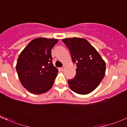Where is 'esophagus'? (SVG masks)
Listing matches in <instances>:
<instances>
[{
    "label": "esophagus",
    "instance_id": "1",
    "mask_svg": "<svg viewBox=\"0 0 127 127\" xmlns=\"http://www.w3.org/2000/svg\"><path fill=\"white\" fill-rule=\"evenodd\" d=\"M64 69H65L64 66H63L62 67H61V70H62V71H64Z\"/></svg>",
    "mask_w": 127,
    "mask_h": 127
}]
</instances>
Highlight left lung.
Masks as SVG:
<instances>
[{
  "label": "left lung",
  "instance_id": "8db88e82",
  "mask_svg": "<svg viewBox=\"0 0 127 127\" xmlns=\"http://www.w3.org/2000/svg\"><path fill=\"white\" fill-rule=\"evenodd\" d=\"M62 41L70 50L72 61L77 66L75 76L68 80L69 88L78 94H89L99 85L105 76V61L86 39L74 37Z\"/></svg>",
  "mask_w": 127,
  "mask_h": 127
}]
</instances>
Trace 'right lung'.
<instances>
[{
    "label": "right lung",
    "mask_w": 127,
    "mask_h": 127,
    "mask_svg": "<svg viewBox=\"0 0 127 127\" xmlns=\"http://www.w3.org/2000/svg\"><path fill=\"white\" fill-rule=\"evenodd\" d=\"M57 39L32 40L20 53L17 73L22 86L32 94H41L52 87L58 70L53 66L51 51Z\"/></svg>",
    "instance_id": "right-lung-1"
}]
</instances>
